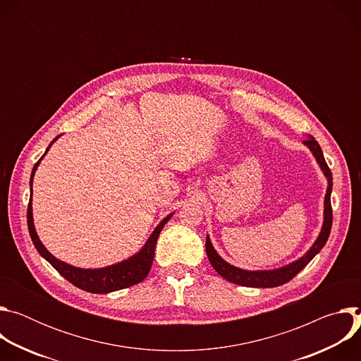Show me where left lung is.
<instances>
[{
	"instance_id": "8db88e82",
	"label": "left lung",
	"mask_w": 361,
	"mask_h": 361,
	"mask_svg": "<svg viewBox=\"0 0 361 361\" xmlns=\"http://www.w3.org/2000/svg\"><path fill=\"white\" fill-rule=\"evenodd\" d=\"M310 151L313 152L314 159L317 160L320 169L323 170L327 181H329V187L326 191V197H324V221H323V227L322 231L317 237V240L314 241V244L310 247L302 257H300L298 260L283 266L280 269L276 270H257V271H248V270H243L238 267L231 266L230 263H227L226 260H223L221 257L219 255V252L214 250L210 237L207 235V240H205V251H207V257L213 266V269L226 280H228L230 283L234 284H240L244 287H259V288H270V287H277L281 284L288 283L295 274H298L308 263H310L314 255L320 252V250L324 247V244L329 240L330 231H331V223H333V210H331V190H333V176L331 171L324 160L322 147L319 145V142L314 140V137H308L307 140L302 141Z\"/></svg>"
}]
</instances>
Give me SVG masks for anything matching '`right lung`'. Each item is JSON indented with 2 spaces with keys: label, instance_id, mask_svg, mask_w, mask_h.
I'll return each mask as SVG.
<instances>
[{
  "label": "right lung",
  "instance_id": "add662e5",
  "mask_svg": "<svg viewBox=\"0 0 361 361\" xmlns=\"http://www.w3.org/2000/svg\"><path fill=\"white\" fill-rule=\"evenodd\" d=\"M60 135H57L51 144L47 147L44 156L48 152L49 147L54 144V141H57ZM42 156V157H44ZM42 157L35 163L32 173H31V178H30V187H31V197H30V202H28V210H27V223H28V231L31 235V240L37 248V251L41 254V257L53 266L66 280H68L70 283H73L75 287L84 290V291H90V293H95V294H106V293H111V291H117L121 288H127L131 287L134 284L141 283L149 273L152 260H154V251H156V244H157V238L163 230V227L166 226V223L173 217L174 213L169 214L166 219H163L160 221V224L156 227L151 233V235L148 237L147 243L142 245V248L134 254L133 257H130L128 260H124L121 263L109 266V267H102V269H80V267H74L70 266L64 262H60L59 259L51 254L39 241L35 227H34V220H32V178L35 174V170L39 164V161L42 160Z\"/></svg>",
  "mask_w": 361,
  "mask_h": 361
}]
</instances>
